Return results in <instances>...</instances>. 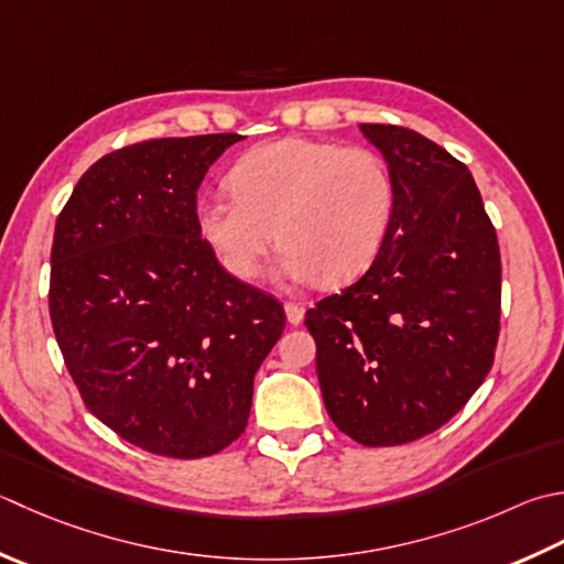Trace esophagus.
<instances>
[{
  "label": "esophagus",
  "instance_id": "obj_1",
  "mask_svg": "<svg viewBox=\"0 0 564 564\" xmlns=\"http://www.w3.org/2000/svg\"><path fill=\"white\" fill-rule=\"evenodd\" d=\"M283 311H285V317H289L291 325H301V323H303V307H301V305L285 303Z\"/></svg>",
  "mask_w": 564,
  "mask_h": 564
}]
</instances>
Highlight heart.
Instances as JSON below:
<instances>
[{
    "mask_svg": "<svg viewBox=\"0 0 564 564\" xmlns=\"http://www.w3.org/2000/svg\"><path fill=\"white\" fill-rule=\"evenodd\" d=\"M229 187L235 198L200 200L195 225L219 267L241 283L263 273L273 241L289 279L319 289L355 281L379 257L395 209L391 171L377 151L303 137L245 153Z\"/></svg>",
    "mask_w": 564,
    "mask_h": 564,
    "instance_id": "1",
    "label": "heart"
}]
</instances>
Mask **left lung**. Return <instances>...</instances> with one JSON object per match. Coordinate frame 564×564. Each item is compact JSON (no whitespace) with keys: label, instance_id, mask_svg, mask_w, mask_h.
<instances>
[{"label":"left lung","instance_id":"8db88e82","mask_svg":"<svg viewBox=\"0 0 564 564\" xmlns=\"http://www.w3.org/2000/svg\"><path fill=\"white\" fill-rule=\"evenodd\" d=\"M395 185L379 257L305 313L317 381L341 433L413 443L459 413L494 364L501 253L465 163L413 129L361 124Z\"/></svg>","mask_w":564,"mask_h":564}]
</instances>
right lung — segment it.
I'll return each instance as SVG.
<instances>
[{
  "instance_id": "add662e5",
  "label": "right lung",
  "mask_w": 564,
  "mask_h": 564,
  "mask_svg": "<svg viewBox=\"0 0 564 564\" xmlns=\"http://www.w3.org/2000/svg\"><path fill=\"white\" fill-rule=\"evenodd\" d=\"M239 134L131 143L93 163L55 223L48 307L85 405L153 455L209 457L245 433L283 305L219 267L197 187Z\"/></svg>"
}]
</instances>
